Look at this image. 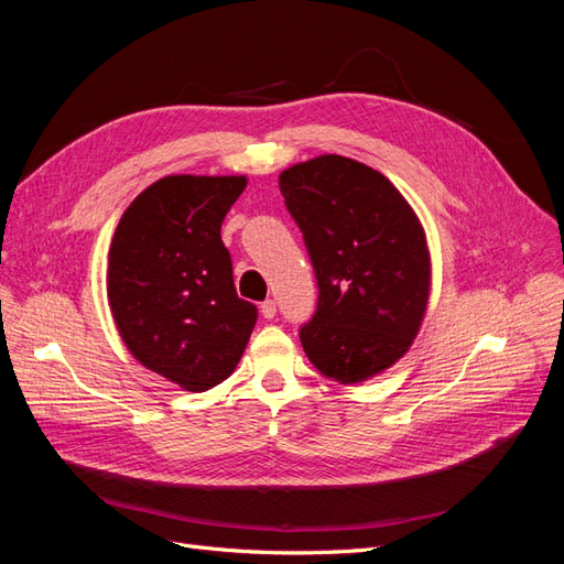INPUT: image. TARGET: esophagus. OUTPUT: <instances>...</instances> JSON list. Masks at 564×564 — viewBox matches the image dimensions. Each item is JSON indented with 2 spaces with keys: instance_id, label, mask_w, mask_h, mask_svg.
<instances>
[{
  "instance_id": "34e87169",
  "label": "esophagus",
  "mask_w": 564,
  "mask_h": 564,
  "mask_svg": "<svg viewBox=\"0 0 564 564\" xmlns=\"http://www.w3.org/2000/svg\"><path fill=\"white\" fill-rule=\"evenodd\" d=\"M261 315H263L265 319H272V317H275V315H278V303L272 301V299L263 301V303H261Z\"/></svg>"
}]
</instances>
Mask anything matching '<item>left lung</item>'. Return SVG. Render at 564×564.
<instances>
[{"label": "left lung", "mask_w": 564, "mask_h": 564, "mask_svg": "<svg viewBox=\"0 0 564 564\" xmlns=\"http://www.w3.org/2000/svg\"><path fill=\"white\" fill-rule=\"evenodd\" d=\"M280 191L317 280L301 346L324 377L365 381L409 350L429 305L419 218L383 174L340 155L286 169Z\"/></svg>", "instance_id": "obj_1"}]
</instances>
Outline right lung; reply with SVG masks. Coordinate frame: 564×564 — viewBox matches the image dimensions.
Wrapping results in <instances>:
<instances>
[{
  "label": "right lung",
  "mask_w": 564,
  "mask_h": 564,
  "mask_svg": "<svg viewBox=\"0 0 564 564\" xmlns=\"http://www.w3.org/2000/svg\"><path fill=\"white\" fill-rule=\"evenodd\" d=\"M245 176H166L135 197L108 253V301L143 367L202 392L226 381L259 317L237 296L220 224Z\"/></svg>",
  "instance_id": "add662e5"
}]
</instances>
